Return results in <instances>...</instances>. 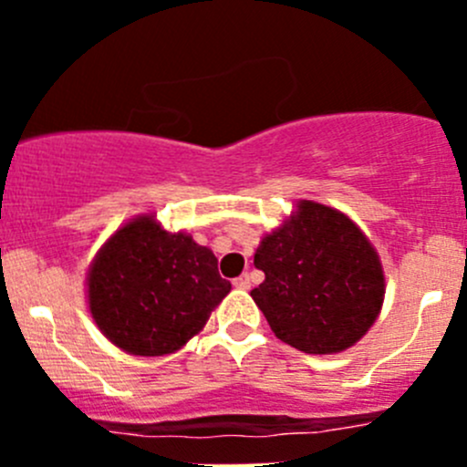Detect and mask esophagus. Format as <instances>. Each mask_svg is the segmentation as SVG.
Segmentation results:
<instances>
[{"label": "esophagus", "instance_id": "obj_1", "mask_svg": "<svg viewBox=\"0 0 467 467\" xmlns=\"http://www.w3.org/2000/svg\"><path fill=\"white\" fill-rule=\"evenodd\" d=\"M233 285H234V289L248 291V289H251V277H248V275H239V277H234Z\"/></svg>", "mask_w": 467, "mask_h": 467}]
</instances>
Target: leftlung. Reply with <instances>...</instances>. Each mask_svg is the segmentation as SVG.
I'll use <instances>...</instances> for the list:
<instances>
[{
	"instance_id": "left-lung-1",
	"label": "left lung",
	"mask_w": 467,
	"mask_h": 467,
	"mask_svg": "<svg viewBox=\"0 0 467 467\" xmlns=\"http://www.w3.org/2000/svg\"><path fill=\"white\" fill-rule=\"evenodd\" d=\"M264 282L251 291L280 341L307 355L355 346L378 318L384 273L378 253L341 212L312 201L255 253Z\"/></svg>"
}]
</instances>
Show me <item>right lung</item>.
I'll return each mask as SVG.
<instances>
[{"label":"right lung","instance_id":"add662e5","mask_svg":"<svg viewBox=\"0 0 467 467\" xmlns=\"http://www.w3.org/2000/svg\"><path fill=\"white\" fill-rule=\"evenodd\" d=\"M216 264L190 234L164 233L153 216H140L112 234L89 268V312L130 355L176 352L228 296Z\"/></svg>","mask_w":467,"mask_h":467}]
</instances>
